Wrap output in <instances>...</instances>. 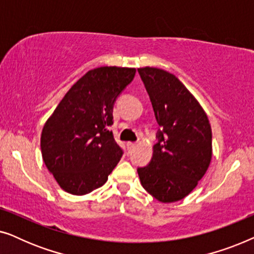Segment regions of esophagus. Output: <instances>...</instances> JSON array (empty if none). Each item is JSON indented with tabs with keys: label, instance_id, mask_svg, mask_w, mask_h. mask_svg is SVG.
I'll return each instance as SVG.
<instances>
[{
	"label": "esophagus",
	"instance_id": "1",
	"mask_svg": "<svg viewBox=\"0 0 254 254\" xmlns=\"http://www.w3.org/2000/svg\"><path fill=\"white\" fill-rule=\"evenodd\" d=\"M135 145H136V143H135V142H128V143H127V149L130 151L131 149L135 147Z\"/></svg>",
	"mask_w": 254,
	"mask_h": 254
}]
</instances>
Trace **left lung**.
I'll list each match as a JSON object with an SVG mask.
<instances>
[{
	"label": "left lung",
	"mask_w": 254,
	"mask_h": 254,
	"mask_svg": "<svg viewBox=\"0 0 254 254\" xmlns=\"http://www.w3.org/2000/svg\"><path fill=\"white\" fill-rule=\"evenodd\" d=\"M161 129L147 166L137 168L145 190L161 202H175L192 192L211 159V128L207 114L171 72L137 69Z\"/></svg>",
	"instance_id": "8db88e82"
}]
</instances>
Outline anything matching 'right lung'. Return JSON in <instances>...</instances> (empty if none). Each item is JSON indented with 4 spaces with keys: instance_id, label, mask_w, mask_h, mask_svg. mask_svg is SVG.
<instances>
[{
    "instance_id": "right-lung-1",
    "label": "right lung",
    "mask_w": 254,
    "mask_h": 254,
    "mask_svg": "<svg viewBox=\"0 0 254 254\" xmlns=\"http://www.w3.org/2000/svg\"><path fill=\"white\" fill-rule=\"evenodd\" d=\"M134 68L100 67L78 79L46 121L40 147L48 171L65 192L83 195L106 183L123 157L110 127L113 106Z\"/></svg>"
}]
</instances>
